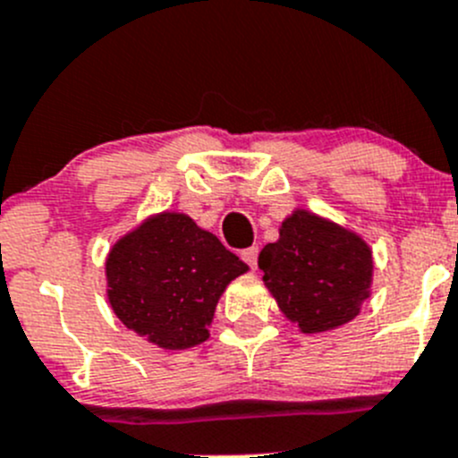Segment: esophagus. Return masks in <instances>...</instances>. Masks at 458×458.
Segmentation results:
<instances>
[{
  "instance_id": "34e87169",
  "label": "esophagus",
  "mask_w": 458,
  "mask_h": 458,
  "mask_svg": "<svg viewBox=\"0 0 458 458\" xmlns=\"http://www.w3.org/2000/svg\"><path fill=\"white\" fill-rule=\"evenodd\" d=\"M242 260H245L247 265H250L251 269H256V265H259V247H250V250L242 251Z\"/></svg>"
}]
</instances>
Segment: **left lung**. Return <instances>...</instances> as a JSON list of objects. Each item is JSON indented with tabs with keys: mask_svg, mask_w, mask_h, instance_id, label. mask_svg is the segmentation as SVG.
Segmentation results:
<instances>
[{
	"mask_svg": "<svg viewBox=\"0 0 458 458\" xmlns=\"http://www.w3.org/2000/svg\"><path fill=\"white\" fill-rule=\"evenodd\" d=\"M259 267L278 310L306 335L348 324L371 297L369 242L308 208H294L281 222L278 241L260 250Z\"/></svg>",
	"mask_w": 458,
	"mask_h": 458,
	"instance_id": "8db88e82",
	"label": "left lung"
}]
</instances>
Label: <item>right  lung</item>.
<instances>
[{
    "mask_svg": "<svg viewBox=\"0 0 458 458\" xmlns=\"http://www.w3.org/2000/svg\"><path fill=\"white\" fill-rule=\"evenodd\" d=\"M247 269L186 213H152L107 251V301L139 337L186 351L207 342L222 292Z\"/></svg>",
    "mask_w": 458,
    "mask_h": 458,
    "instance_id": "1",
    "label": "right lung"
}]
</instances>
